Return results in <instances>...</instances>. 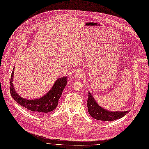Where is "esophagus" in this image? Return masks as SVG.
Here are the masks:
<instances>
[{
  "instance_id": "obj_1",
  "label": "esophagus",
  "mask_w": 149,
  "mask_h": 149,
  "mask_svg": "<svg viewBox=\"0 0 149 149\" xmlns=\"http://www.w3.org/2000/svg\"><path fill=\"white\" fill-rule=\"evenodd\" d=\"M84 72L82 69L79 70L75 74V77H77V78H81V77H83L84 76Z\"/></svg>"
}]
</instances>
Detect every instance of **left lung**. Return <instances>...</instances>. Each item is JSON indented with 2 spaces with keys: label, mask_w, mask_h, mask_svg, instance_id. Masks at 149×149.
Segmentation results:
<instances>
[{
  "label": "left lung",
  "mask_w": 149,
  "mask_h": 149,
  "mask_svg": "<svg viewBox=\"0 0 149 149\" xmlns=\"http://www.w3.org/2000/svg\"><path fill=\"white\" fill-rule=\"evenodd\" d=\"M87 107L90 116L101 121H115V120L123 118L129 112V111H110L105 110L97 104L90 92H88Z\"/></svg>",
  "instance_id": "8db88e82"
}]
</instances>
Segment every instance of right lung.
<instances>
[{
	"mask_svg": "<svg viewBox=\"0 0 149 149\" xmlns=\"http://www.w3.org/2000/svg\"><path fill=\"white\" fill-rule=\"evenodd\" d=\"M14 70L13 68L10 78V90L11 96L19 104L28 110L43 114L50 112L56 108L62 91L67 85V77H62L56 80L52 89L44 96L36 100H29L20 97L15 90L13 85Z\"/></svg>",
	"mask_w": 149,
	"mask_h": 149,
	"instance_id": "add662e5",
	"label": "right lung"
}]
</instances>
